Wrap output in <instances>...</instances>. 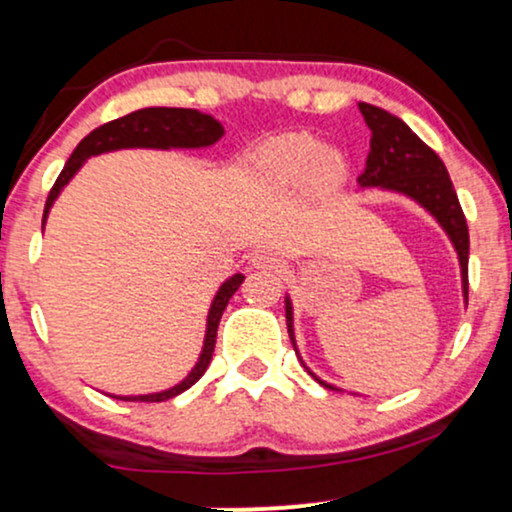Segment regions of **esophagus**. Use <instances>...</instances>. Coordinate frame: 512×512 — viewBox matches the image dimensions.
Here are the masks:
<instances>
[{"instance_id": "esophagus-1", "label": "esophagus", "mask_w": 512, "mask_h": 512, "mask_svg": "<svg viewBox=\"0 0 512 512\" xmlns=\"http://www.w3.org/2000/svg\"><path fill=\"white\" fill-rule=\"evenodd\" d=\"M252 267L257 269H279L281 267V260L276 257V252L272 250H260L252 255Z\"/></svg>"}]
</instances>
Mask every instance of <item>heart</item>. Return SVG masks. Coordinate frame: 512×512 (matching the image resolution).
<instances>
[{"label": "heart", "mask_w": 512, "mask_h": 512, "mask_svg": "<svg viewBox=\"0 0 512 512\" xmlns=\"http://www.w3.org/2000/svg\"><path fill=\"white\" fill-rule=\"evenodd\" d=\"M260 163L281 182H298L308 173L322 185H334L344 178V158L337 151H322L320 142L308 134H281L269 139L260 151Z\"/></svg>", "instance_id": "b5f03b06"}]
</instances>
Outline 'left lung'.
I'll return each mask as SVG.
<instances>
[{"label": "left lung", "mask_w": 512, "mask_h": 512, "mask_svg": "<svg viewBox=\"0 0 512 512\" xmlns=\"http://www.w3.org/2000/svg\"><path fill=\"white\" fill-rule=\"evenodd\" d=\"M358 110H361L363 120H366L370 132H373L366 170L358 175V182H361V187L375 185L385 187V190L402 192V195L416 199L421 207L436 216L440 226L450 236L452 245H455L457 257H460L464 298H467L469 228L460 207V199H457L448 170H445V163L399 117L368 103H358ZM286 325H289V337L293 342V317L289 298H286ZM293 346H296V342H293Z\"/></svg>", "instance_id": "left-lung-1"}]
</instances>
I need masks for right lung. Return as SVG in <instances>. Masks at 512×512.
Here are the masks:
<instances>
[{
    "label": "right lung",
    "mask_w": 512,
    "mask_h": 512,
    "mask_svg": "<svg viewBox=\"0 0 512 512\" xmlns=\"http://www.w3.org/2000/svg\"><path fill=\"white\" fill-rule=\"evenodd\" d=\"M223 134L221 122H216L211 115H202L197 110L187 108H144L137 113H129L125 117H117L113 122H105V125L93 129L88 137L79 142L74 149V154L69 156L67 166L62 168V173L57 175L55 185H52L48 202H45V214H43V226L45 216L55 202L57 195L69 178L81 168V163L88 156L103 154V151H115V149H132V146H146V149H197V146H211L219 142ZM245 276L236 274L221 286L216 293L214 303L209 310V322H207V337H204V349L199 356L197 366L192 368V373L182 380L180 385L170 387L166 392H158V395H142V397H117L125 399V402H166V399L180 395V392L190 390L204 375V370L209 368L211 356H214V344H216V332H219V322L223 310H226L228 301L233 298V293L238 291V286L243 284Z\"/></svg>",
    "instance_id": "obj_1"
}]
</instances>
